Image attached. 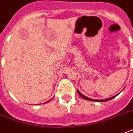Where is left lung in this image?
<instances>
[{
    "instance_id": "8db88e82",
    "label": "left lung",
    "mask_w": 133,
    "mask_h": 133,
    "mask_svg": "<svg viewBox=\"0 0 133 133\" xmlns=\"http://www.w3.org/2000/svg\"><path fill=\"white\" fill-rule=\"evenodd\" d=\"M77 93L79 96L82 97V98H84L85 100H87V101H96V102H104V101H109V100H111L112 98H114V97H116L117 96H113V97H111V98H107V99H101V100H96V99H92V98H90L88 97H87V96H84L83 94L80 93L79 91L77 89Z\"/></svg>"
}]
</instances>
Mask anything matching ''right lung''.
Listing matches in <instances>:
<instances>
[{"label":"right lung","mask_w":133,"mask_h":133,"mask_svg":"<svg viewBox=\"0 0 133 133\" xmlns=\"http://www.w3.org/2000/svg\"><path fill=\"white\" fill-rule=\"evenodd\" d=\"M51 101V100H49V101H46V102H45V103H48V102H49V101Z\"/></svg>","instance_id":"right-lung-1"}]
</instances>
